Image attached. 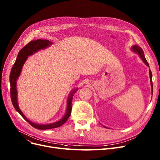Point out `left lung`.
Listing matches in <instances>:
<instances>
[{"label": "left lung", "instance_id": "left-lung-1", "mask_svg": "<svg viewBox=\"0 0 160 160\" xmlns=\"http://www.w3.org/2000/svg\"><path fill=\"white\" fill-rule=\"evenodd\" d=\"M131 49H132V50L134 52H135L136 53H138V54L139 55V56L140 57V58H142V60L143 61V62L145 63V64H146L148 67H149V65H148V63L147 62V60H146V58H145V57L144 52H143V49H142L140 46H137V45L133 46ZM149 76H150V82H151V84L152 93V92H153V85H152V72H151V69H149ZM103 127H105V128H106V127H105V126H103Z\"/></svg>", "mask_w": 160, "mask_h": 160}]
</instances>
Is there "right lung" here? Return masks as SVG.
<instances>
[{
	"instance_id": "obj_1",
	"label": "right lung",
	"mask_w": 160,
	"mask_h": 160,
	"mask_svg": "<svg viewBox=\"0 0 160 160\" xmlns=\"http://www.w3.org/2000/svg\"><path fill=\"white\" fill-rule=\"evenodd\" d=\"M52 44V42L48 40H42V39H38L36 40H32L30 42L25 46L22 49H21L17 56V58L16 59V61L14 63V65L12 69L10 72L9 76V82H10V94H11V99H12V102L13 103V107L15 108V110L22 116V118L26 120L32 127H33L34 128L40 130H45V129H50L53 128H57L61 125H62L64 123L69 117L71 115V109H72V97L74 94L76 92V91L78 90L77 89H74L69 96V98L68 100V105H67V110L66 113L64 115L63 118L55 123L46 124V125H42V124H37L35 123H33L29 120L25 115L23 114V112L21 111L20 109L18 102H17V80L18 78L19 77L21 71H22V67L24 64L25 62L26 61L28 57L33 55V53L36 52L37 51L44 49L47 48L48 47L50 46Z\"/></svg>"
}]
</instances>
